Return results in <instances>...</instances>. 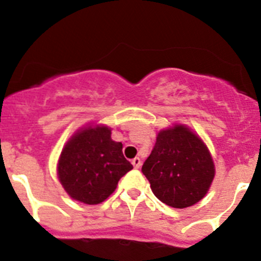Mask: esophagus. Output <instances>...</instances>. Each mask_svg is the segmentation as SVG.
<instances>
[{
  "label": "esophagus",
  "instance_id": "obj_1",
  "mask_svg": "<svg viewBox=\"0 0 261 261\" xmlns=\"http://www.w3.org/2000/svg\"><path fill=\"white\" fill-rule=\"evenodd\" d=\"M133 165H134V168H135V169H139V168L141 167V160H140V158H135V159H133Z\"/></svg>",
  "mask_w": 261,
  "mask_h": 261
}]
</instances>
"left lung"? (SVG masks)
<instances>
[{
	"label": "left lung",
	"mask_w": 261,
	"mask_h": 261,
	"mask_svg": "<svg viewBox=\"0 0 261 261\" xmlns=\"http://www.w3.org/2000/svg\"><path fill=\"white\" fill-rule=\"evenodd\" d=\"M141 172L163 203L186 208L201 201L215 177L208 149L184 125L162 130Z\"/></svg>",
	"instance_id": "1"
}]
</instances>
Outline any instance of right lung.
I'll return each instance as SVG.
<instances>
[{
    "label": "right lung",
    "mask_w": 261,
    "mask_h": 261,
    "mask_svg": "<svg viewBox=\"0 0 261 261\" xmlns=\"http://www.w3.org/2000/svg\"><path fill=\"white\" fill-rule=\"evenodd\" d=\"M131 169L122 144L111 139V128L97 125L81 128L65 144L58 177L73 199L98 204L114 193L118 180Z\"/></svg>",
    "instance_id": "right-lung-1"
}]
</instances>
